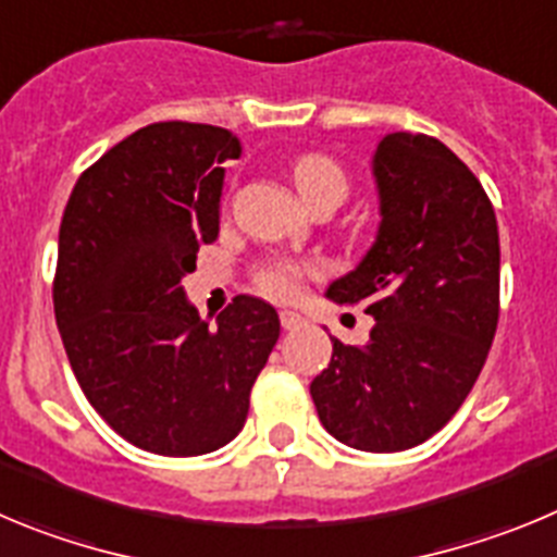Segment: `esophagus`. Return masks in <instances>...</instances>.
I'll return each instance as SVG.
<instances>
[{"instance_id":"34e87169","label":"esophagus","mask_w":557,"mask_h":557,"mask_svg":"<svg viewBox=\"0 0 557 557\" xmlns=\"http://www.w3.org/2000/svg\"><path fill=\"white\" fill-rule=\"evenodd\" d=\"M280 324H283L285 330H299L305 324V319L297 310H280Z\"/></svg>"}]
</instances>
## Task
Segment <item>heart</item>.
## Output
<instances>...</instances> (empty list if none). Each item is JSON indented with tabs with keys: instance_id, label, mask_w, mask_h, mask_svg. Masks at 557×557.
Here are the masks:
<instances>
[{
	"instance_id": "b5f03b06",
	"label": "heart",
	"mask_w": 557,
	"mask_h": 557,
	"mask_svg": "<svg viewBox=\"0 0 557 557\" xmlns=\"http://www.w3.org/2000/svg\"><path fill=\"white\" fill-rule=\"evenodd\" d=\"M290 177H294V185H297L305 205L315 202V199H335L341 205L349 191L347 172L333 158L319 152H308L294 160L290 163ZM302 274L305 269L290 263V260H269L255 272V283L267 297L288 299L297 294Z\"/></svg>"
}]
</instances>
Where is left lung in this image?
Returning a JSON list of instances; mask_svg holds the SVG:
<instances>
[{"instance_id":"8db88e82","label":"left lung","mask_w":557,"mask_h":557,"mask_svg":"<svg viewBox=\"0 0 557 557\" xmlns=\"http://www.w3.org/2000/svg\"><path fill=\"white\" fill-rule=\"evenodd\" d=\"M372 172L377 238L327 297L363 305L374 327L363 347L333 338L310 397L341 444L399 453L458 413L488 358L499 319V233L480 180L438 138L385 135Z\"/></svg>"}]
</instances>
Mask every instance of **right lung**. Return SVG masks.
<instances>
[{"label": "right lung", "instance_id": "right-lung-1", "mask_svg": "<svg viewBox=\"0 0 557 557\" xmlns=\"http://www.w3.org/2000/svg\"><path fill=\"white\" fill-rule=\"evenodd\" d=\"M242 141L213 124L158 122L79 174L58 238L52 299L79 388L135 447L213 453L242 433L280 338L277 310L235 297L216 324L183 290L219 235L222 163Z\"/></svg>", "mask_w": 557, "mask_h": 557}]
</instances>
